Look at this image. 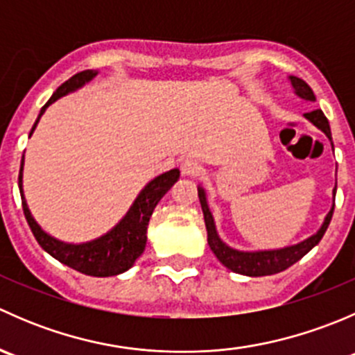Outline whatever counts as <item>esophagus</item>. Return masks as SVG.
<instances>
[{"instance_id":"obj_1","label":"esophagus","mask_w":355,"mask_h":355,"mask_svg":"<svg viewBox=\"0 0 355 355\" xmlns=\"http://www.w3.org/2000/svg\"><path fill=\"white\" fill-rule=\"evenodd\" d=\"M180 170L182 175H185V177H198L202 168H200V164L196 159H185L184 163H182Z\"/></svg>"}]
</instances>
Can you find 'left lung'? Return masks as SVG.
I'll return each mask as SVG.
<instances>
[{"label":"left lung","instance_id":"8db88e82","mask_svg":"<svg viewBox=\"0 0 355 355\" xmlns=\"http://www.w3.org/2000/svg\"><path fill=\"white\" fill-rule=\"evenodd\" d=\"M290 82H292V87L295 89V94L300 96L302 99H307V101H316V96H314L313 89L299 77H290ZM304 116L309 121H313L318 128L327 134V137L331 141V130L330 123H328L327 116L321 110L309 111V113H304ZM336 191V187H335ZM199 200L200 207H202L204 213V223H206L207 230V244H209L211 250L214 252V256L218 257L221 264L228 270L235 271V273L247 275V277H266V275H275L280 273V271H285L287 268L295 264L297 261L302 259L314 245L320 244V241L323 239L324 232H327L328 225H330L333 209H335V204L330 209V213L324 218V223L321 225V228L318 230V234H314L313 237H309L307 241L300 242L297 245L285 247V249H277V250H259V252H244V250H235L232 247H228L225 242H221V239L218 237L216 228H214L213 216H211V211L207 207L206 202V194H204L202 189L199 187Z\"/></svg>","mask_w":355,"mask_h":355}]
</instances>
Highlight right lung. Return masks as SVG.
I'll return each instance as SVG.
<instances>
[{"label":"right lung","mask_w":355,"mask_h":355,"mask_svg":"<svg viewBox=\"0 0 355 355\" xmlns=\"http://www.w3.org/2000/svg\"><path fill=\"white\" fill-rule=\"evenodd\" d=\"M94 75L96 71L84 70L80 71V73H75L73 77L68 78L67 82H63V84L56 89L55 94L51 96V99L42 106L41 113H39L31 134L34 132L41 114L44 113V110L48 108L51 103H55L56 99L68 94L70 91H75V89L80 87V85H84L85 82L91 80ZM22 168L24 159L22 163H20L19 187L20 196H22L25 220H27L35 241L39 242V245H41L46 252L51 254V256L55 257V259H58L60 263L67 264V266L73 268V270L80 271V273L89 275V277H114V275H120L123 273V271H127L128 268H132L135 259L144 252L146 241H148L146 232H148L149 220H151V214L153 211H155L156 204L159 202L161 198H163L171 187H173V184L178 180V177H180V171H178L177 168L156 177L155 180H151L146 185L144 191H142L141 194H139V198L135 199L134 206L130 207L127 216H125L113 230L108 232L106 235H103L98 241L73 245L63 244V242L49 237V235L46 234V232H42L41 227L34 221V218H32L24 198Z\"/></svg>","instance_id":"1"}]
</instances>
